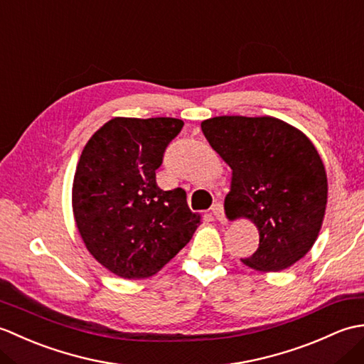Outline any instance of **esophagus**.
Masks as SVG:
<instances>
[{"mask_svg": "<svg viewBox=\"0 0 364 364\" xmlns=\"http://www.w3.org/2000/svg\"><path fill=\"white\" fill-rule=\"evenodd\" d=\"M211 213H213L214 218H215V219H219V220H223V218H225V215H223V205H222L220 202L213 205V208H211Z\"/></svg>", "mask_w": 364, "mask_h": 364, "instance_id": "obj_1", "label": "esophagus"}]
</instances>
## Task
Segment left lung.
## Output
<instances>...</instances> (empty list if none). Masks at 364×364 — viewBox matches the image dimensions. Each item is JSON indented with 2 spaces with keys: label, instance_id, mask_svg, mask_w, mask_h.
Listing matches in <instances>:
<instances>
[{
  "label": "left lung",
  "instance_id": "obj_1",
  "mask_svg": "<svg viewBox=\"0 0 364 364\" xmlns=\"http://www.w3.org/2000/svg\"><path fill=\"white\" fill-rule=\"evenodd\" d=\"M208 142L233 170L225 197L230 219L249 218L259 247L245 266L278 272L316 242L327 205V175L301 131L275 117L222 115L202 122Z\"/></svg>",
  "mask_w": 364,
  "mask_h": 364
}]
</instances>
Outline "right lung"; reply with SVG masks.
<instances>
[{"mask_svg":"<svg viewBox=\"0 0 364 364\" xmlns=\"http://www.w3.org/2000/svg\"><path fill=\"white\" fill-rule=\"evenodd\" d=\"M183 125L172 117H115L81 153L72 197L76 227L92 257L122 278L156 274L200 225L186 192L156 184L167 145Z\"/></svg>","mask_w":364,"mask_h":364,"instance_id":"add662e5","label":"right lung"}]
</instances>
